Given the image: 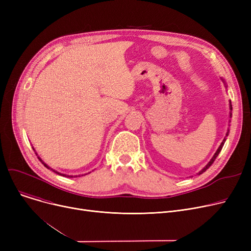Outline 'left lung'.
I'll list each match as a JSON object with an SVG mask.
<instances>
[{
	"label": "left lung",
	"mask_w": 251,
	"mask_h": 251,
	"mask_svg": "<svg viewBox=\"0 0 251 251\" xmlns=\"http://www.w3.org/2000/svg\"><path fill=\"white\" fill-rule=\"evenodd\" d=\"M221 79H222V81L224 82V84H225V87H227V84H226V82H225V80H224V79L221 77ZM229 107H230V118L232 117V103H231V100H230V102H229ZM231 122V120H229V123ZM230 126V125H229ZM229 135V128H228V130H227V133H226V136H225V138L223 139V141H222V143L220 144V147L218 148V150H217V151L215 152V154L213 155V157L212 159H210V161L200 171L199 173H197V175H201V174H202L203 172H205V171L213 165V163L215 162V160H216V157L219 155V153H220V151H222V149H223V147H224V143H225V141H226V139H227V136Z\"/></svg>",
	"instance_id": "1"
}]
</instances>
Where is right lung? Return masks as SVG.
<instances>
[{
	"label": "right lung",
	"instance_id": "add662e5",
	"mask_svg": "<svg viewBox=\"0 0 251 251\" xmlns=\"http://www.w3.org/2000/svg\"><path fill=\"white\" fill-rule=\"evenodd\" d=\"M32 149H33V148H32ZM33 151H35V150H34V149H33ZM35 153H36V152H35ZM36 155H37V153H36ZM37 157H38V160H39V161H41V162H42V164H43V165H44V166H45V167H46V168H48V169H49V170H50V171H52V172H55V173H57V174H58V175H62V176H65V177H69V178H73V177H77V176H72V175H66V174H62V173H59V172H58V171H56V170H54V169H51V168H50V167H49V166H48V165H47V164H46V163H45V162H44V161H43V160H42V159H41V157H39V156H37ZM78 176H79V177H80V175H78ZM82 176H83V175H82Z\"/></svg>",
	"mask_w": 251,
	"mask_h": 251
}]
</instances>
